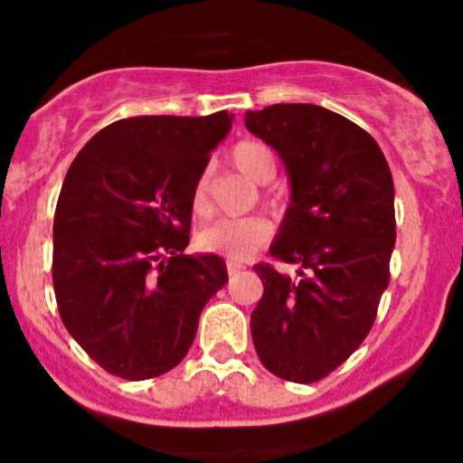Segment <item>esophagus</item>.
I'll return each mask as SVG.
<instances>
[{"mask_svg": "<svg viewBox=\"0 0 463 463\" xmlns=\"http://www.w3.org/2000/svg\"><path fill=\"white\" fill-rule=\"evenodd\" d=\"M244 269H246V266L240 264V261H228V273H231V275L240 273V270H244Z\"/></svg>", "mask_w": 463, "mask_h": 463, "instance_id": "esophagus-1", "label": "esophagus"}]
</instances>
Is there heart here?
I'll return each mask as SVG.
<instances>
[{
  "instance_id": "heart-1",
  "label": "heart",
  "mask_w": 463,
  "mask_h": 463,
  "mask_svg": "<svg viewBox=\"0 0 463 463\" xmlns=\"http://www.w3.org/2000/svg\"><path fill=\"white\" fill-rule=\"evenodd\" d=\"M231 163L240 172H244L255 184H269L275 176L278 163L269 145L260 141H241L231 149ZM193 213L197 217H208V176L202 175L193 188ZM270 226L264 217L250 214V217L222 219L210 228L199 232V246L208 253H217L228 261L249 260L255 250L269 240Z\"/></svg>"
}]
</instances>
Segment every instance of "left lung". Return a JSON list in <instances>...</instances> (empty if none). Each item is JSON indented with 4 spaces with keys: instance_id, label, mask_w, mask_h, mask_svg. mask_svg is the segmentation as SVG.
I'll return each instance as SVG.
<instances>
[{
    "instance_id": "8db88e82",
    "label": "left lung",
    "mask_w": 463,
    "mask_h": 463,
    "mask_svg": "<svg viewBox=\"0 0 463 463\" xmlns=\"http://www.w3.org/2000/svg\"><path fill=\"white\" fill-rule=\"evenodd\" d=\"M250 134L275 149L291 181L270 255L296 275L253 266L264 284L250 314L261 365L316 383L370 334L390 284L396 241L394 181L381 147L356 123L307 102L246 111Z\"/></svg>"
}]
</instances>
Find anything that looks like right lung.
Listing matches in <instances>:
<instances>
[{
	"label": "right lung",
	"mask_w": 463,
	"mask_h": 463,
	"mask_svg": "<svg viewBox=\"0 0 463 463\" xmlns=\"http://www.w3.org/2000/svg\"><path fill=\"white\" fill-rule=\"evenodd\" d=\"M232 116H137L78 152L53 219L60 318L109 374L145 381L179 365L205 302L228 282L219 255H184L193 188Z\"/></svg>",
	"instance_id": "obj_1"
}]
</instances>
